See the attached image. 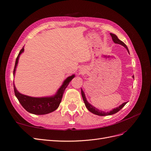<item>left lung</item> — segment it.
<instances>
[{"label": "left lung", "instance_id": "1", "mask_svg": "<svg viewBox=\"0 0 151 151\" xmlns=\"http://www.w3.org/2000/svg\"><path fill=\"white\" fill-rule=\"evenodd\" d=\"M110 35L111 36L112 38V40L113 41V42L115 43H116V44H119V45H122V46L124 47L128 51V52L129 53V49H128L127 45L123 43L122 41L120 40L118 38V37L116 36V35H115V34H113V33H110ZM132 77L134 79V76H132ZM81 94H82V97H83V101L84 102V104L86 105V107L87 108V109H88V110L93 113L94 114H95V115H98V116H108V115H113V114H115L116 113H117L118 111H119L120 109L125 106V105L127 103V102H125V103H122L121 105H120L119 106L116 108H114L112 110L109 111H108V112H104L103 111H101V110H99V109H98V108H96V107L92 106L89 103H88V101H87L86 99V96H85V94L84 93V91H83V89H81Z\"/></svg>", "mask_w": 151, "mask_h": 151}]
</instances>
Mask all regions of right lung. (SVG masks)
<instances>
[{
	"instance_id": "1",
	"label": "right lung",
	"mask_w": 151,
	"mask_h": 151,
	"mask_svg": "<svg viewBox=\"0 0 151 151\" xmlns=\"http://www.w3.org/2000/svg\"><path fill=\"white\" fill-rule=\"evenodd\" d=\"M24 47L22 48L18 54L16 60L15 66L13 71V76H15L16 67L19 61L20 55L24 52ZM75 77V75L73 74L63 81L60 88L58 89L56 94L48 97H41L35 98L31 97L29 96L22 94L16 88L15 85L14 84V93L18 101H19L22 106L27 111L34 115H46V114L52 113L58 108L62 101L63 93H64L65 88L69 84L72 79Z\"/></svg>"
}]
</instances>
